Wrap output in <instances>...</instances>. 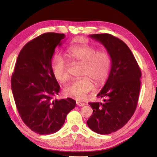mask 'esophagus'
I'll return each instance as SVG.
<instances>
[{
	"instance_id": "obj_1",
	"label": "esophagus",
	"mask_w": 157,
	"mask_h": 157,
	"mask_svg": "<svg viewBox=\"0 0 157 157\" xmlns=\"http://www.w3.org/2000/svg\"><path fill=\"white\" fill-rule=\"evenodd\" d=\"M77 105L78 106H84L85 105V103H81V102H80V101H77Z\"/></svg>"
}]
</instances>
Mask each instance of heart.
<instances>
[{
	"mask_svg": "<svg viewBox=\"0 0 157 157\" xmlns=\"http://www.w3.org/2000/svg\"><path fill=\"white\" fill-rule=\"evenodd\" d=\"M71 63L82 65V78L74 80L66 86L63 93L66 96L78 101L84 100L93 89L92 80L96 84L103 83L108 77L111 66V57L105 50L98 51L96 47L89 44L71 46L65 54ZM54 77L60 82H65L70 78L68 65L62 57L56 56L51 64Z\"/></svg>",
	"mask_w": 157,
	"mask_h": 157,
	"instance_id": "obj_1",
	"label": "heart"
}]
</instances>
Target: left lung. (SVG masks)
<instances>
[{
	"instance_id": "left-lung-1",
	"label": "left lung",
	"mask_w": 157,
	"mask_h": 157,
	"mask_svg": "<svg viewBox=\"0 0 157 157\" xmlns=\"http://www.w3.org/2000/svg\"><path fill=\"white\" fill-rule=\"evenodd\" d=\"M90 36L105 47L111 57V69L105 84L97 96L103 102H89L93 109L88 127L100 134H109L124 126L134 115L138 102L141 69L130 49L110 34Z\"/></svg>"
}]
</instances>
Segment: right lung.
<instances>
[{"instance_id":"add662e5","label":"right lung","mask_w":157,"mask_h":157,"mask_svg":"<svg viewBox=\"0 0 157 157\" xmlns=\"http://www.w3.org/2000/svg\"><path fill=\"white\" fill-rule=\"evenodd\" d=\"M64 34L46 33L29 41L18 55L12 75L14 101L23 122L37 134L58 132L76 101L56 99L59 85L52 72V58Z\"/></svg>"}]
</instances>
